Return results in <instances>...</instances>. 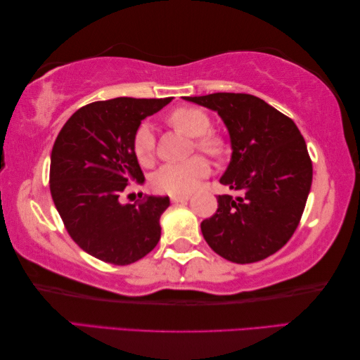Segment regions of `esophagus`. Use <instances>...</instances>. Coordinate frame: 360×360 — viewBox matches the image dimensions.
I'll return each mask as SVG.
<instances>
[{
	"mask_svg": "<svg viewBox=\"0 0 360 360\" xmlns=\"http://www.w3.org/2000/svg\"><path fill=\"white\" fill-rule=\"evenodd\" d=\"M170 201L174 204H181L190 201V196H188V194H174V196H170Z\"/></svg>",
	"mask_w": 360,
	"mask_h": 360,
	"instance_id": "esophagus-1",
	"label": "esophagus"
}]
</instances>
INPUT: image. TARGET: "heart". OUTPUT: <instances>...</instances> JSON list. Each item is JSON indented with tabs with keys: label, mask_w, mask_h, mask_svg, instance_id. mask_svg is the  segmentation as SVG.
<instances>
[{
	"label": "heart",
	"mask_w": 360,
	"mask_h": 360,
	"mask_svg": "<svg viewBox=\"0 0 360 360\" xmlns=\"http://www.w3.org/2000/svg\"><path fill=\"white\" fill-rule=\"evenodd\" d=\"M170 124L180 129L190 137H196L198 150L207 153L209 156H220L223 143L219 137L209 134L210 120L202 110L179 108L169 116ZM134 151L141 164H148L155 151V135L151 127L143 124L139 127L134 139ZM209 174V164L202 156H193L184 162H170L159 167L153 175V186L158 191L167 194L190 193L198 181Z\"/></svg>",
	"instance_id": "b5f03b06"
}]
</instances>
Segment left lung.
Segmentation results:
<instances>
[{
	"mask_svg": "<svg viewBox=\"0 0 360 360\" xmlns=\"http://www.w3.org/2000/svg\"><path fill=\"white\" fill-rule=\"evenodd\" d=\"M217 111L231 141L220 184L236 196L217 198L219 209L201 223L205 243L233 263H255L287 244L302 219L313 181L303 135L290 117L250 94L184 97Z\"/></svg>",
	"mask_w": 360,
	"mask_h": 360,
	"instance_id": "left-lung-1",
	"label": "left lung"
}]
</instances>
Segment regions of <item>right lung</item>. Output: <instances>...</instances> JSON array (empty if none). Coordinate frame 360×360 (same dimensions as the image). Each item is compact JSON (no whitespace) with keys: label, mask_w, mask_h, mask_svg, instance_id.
<instances>
[{"label":"right lung","mask_w":360,"mask_h":360,"mask_svg":"<svg viewBox=\"0 0 360 360\" xmlns=\"http://www.w3.org/2000/svg\"><path fill=\"white\" fill-rule=\"evenodd\" d=\"M172 100L117 97L79 108L65 122L51 153L52 201L72 239L89 255L111 264H131L161 238L169 196L124 204L121 193L145 180L134 139L146 116Z\"/></svg>","instance_id":"right-lung-1"}]
</instances>
